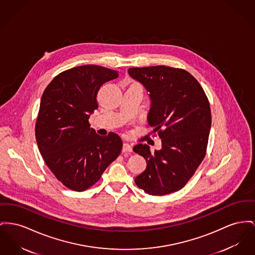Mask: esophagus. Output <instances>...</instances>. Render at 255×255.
<instances>
[{
    "instance_id": "esophagus-1",
    "label": "esophagus",
    "mask_w": 255,
    "mask_h": 255,
    "mask_svg": "<svg viewBox=\"0 0 255 255\" xmlns=\"http://www.w3.org/2000/svg\"><path fill=\"white\" fill-rule=\"evenodd\" d=\"M133 151L132 146L129 143H123V147H122V152L123 153H131Z\"/></svg>"
}]
</instances>
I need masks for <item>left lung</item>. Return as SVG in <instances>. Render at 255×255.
I'll list each match as a JSON object with an SVG mask.
<instances>
[{
    "label": "left lung",
    "instance_id": "left-lung-1",
    "mask_svg": "<svg viewBox=\"0 0 255 255\" xmlns=\"http://www.w3.org/2000/svg\"><path fill=\"white\" fill-rule=\"evenodd\" d=\"M128 73L149 92L148 124L158 131L162 148L150 151L138 143L146 169L135 178L136 186L152 195L182 189L206 155L211 128L209 101L195 77L164 65L129 68Z\"/></svg>",
    "mask_w": 255,
    "mask_h": 255
}]
</instances>
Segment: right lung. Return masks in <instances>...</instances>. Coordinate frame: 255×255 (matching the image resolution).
Returning <instances> with one entry per match:
<instances>
[{"instance_id": "obj_1", "label": "right lung", "mask_w": 255, "mask_h": 255, "mask_svg": "<svg viewBox=\"0 0 255 255\" xmlns=\"http://www.w3.org/2000/svg\"><path fill=\"white\" fill-rule=\"evenodd\" d=\"M116 70L88 64L65 70L47 86L35 122V137L46 165L66 188L83 192L94 185L122 149L120 136L90 128L100 87Z\"/></svg>"}]
</instances>
